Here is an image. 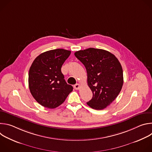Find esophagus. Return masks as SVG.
Returning <instances> with one entry per match:
<instances>
[{"label": "esophagus", "mask_w": 152, "mask_h": 152, "mask_svg": "<svg viewBox=\"0 0 152 152\" xmlns=\"http://www.w3.org/2000/svg\"><path fill=\"white\" fill-rule=\"evenodd\" d=\"M80 84L76 83V84H75V85H74V88H75V90H79V89L80 88Z\"/></svg>", "instance_id": "obj_1"}]
</instances>
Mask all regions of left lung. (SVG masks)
I'll return each mask as SVG.
<instances>
[{"mask_svg": "<svg viewBox=\"0 0 152 152\" xmlns=\"http://www.w3.org/2000/svg\"><path fill=\"white\" fill-rule=\"evenodd\" d=\"M87 72L88 85L93 97L87 104L102 110L118 96L123 84L121 64L115 56L103 49L89 48L75 53Z\"/></svg>", "mask_w": 152, "mask_h": 152, "instance_id": "1", "label": "left lung"}]
</instances>
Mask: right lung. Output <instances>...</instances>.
Masks as SVG:
<instances>
[{
  "label": "right lung",
  "mask_w": 152,
  "mask_h": 152,
  "mask_svg": "<svg viewBox=\"0 0 152 152\" xmlns=\"http://www.w3.org/2000/svg\"><path fill=\"white\" fill-rule=\"evenodd\" d=\"M71 51L62 49L51 50L38 55L29 72V88L41 105L53 109L61 104L73 91L61 72L62 64Z\"/></svg>",
  "instance_id": "add662e5"
}]
</instances>
